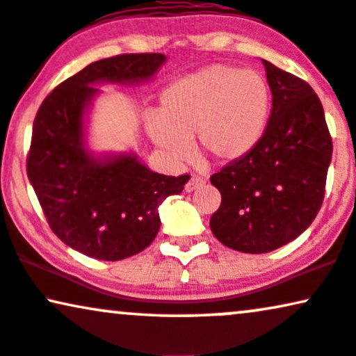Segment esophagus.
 Segmentation results:
<instances>
[{
	"label": "esophagus",
	"instance_id": "34e87169",
	"mask_svg": "<svg viewBox=\"0 0 356 356\" xmlns=\"http://www.w3.org/2000/svg\"><path fill=\"white\" fill-rule=\"evenodd\" d=\"M204 186H205L204 179H202V177H192L191 181L186 184V192H193V191H197V188H200Z\"/></svg>",
	"mask_w": 356,
	"mask_h": 356
}]
</instances>
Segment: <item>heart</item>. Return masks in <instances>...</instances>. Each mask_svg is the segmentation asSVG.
<instances>
[{"mask_svg":"<svg viewBox=\"0 0 356 356\" xmlns=\"http://www.w3.org/2000/svg\"><path fill=\"white\" fill-rule=\"evenodd\" d=\"M269 115V88L258 72L215 64L174 80L163 92L161 110L146 115L152 141L172 159L197 154L230 164L254 149Z\"/></svg>","mask_w":356,"mask_h":356,"instance_id":"heart-1","label":"heart"}]
</instances>
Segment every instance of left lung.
<instances>
[{
  "mask_svg": "<svg viewBox=\"0 0 356 356\" xmlns=\"http://www.w3.org/2000/svg\"><path fill=\"white\" fill-rule=\"evenodd\" d=\"M273 108L263 138L210 177L222 193L215 238L241 253H269L307 230L321 210L332 138L322 103L302 79L263 60Z\"/></svg>",
  "mask_w": 356,
  "mask_h": 356,
  "instance_id": "obj_1",
  "label": "left lung"
}]
</instances>
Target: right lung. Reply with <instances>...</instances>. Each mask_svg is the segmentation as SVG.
Instances as JSON below:
<instances>
[{"label": "right lung", "instance_id": "obj_1", "mask_svg": "<svg viewBox=\"0 0 356 356\" xmlns=\"http://www.w3.org/2000/svg\"><path fill=\"white\" fill-rule=\"evenodd\" d=\"M164 62V54L92 62L54 88L35 115L29 182L52 232L90 258L118 261L147 248L161 227L159 205L191 179L152 172L134 152L97 156L85 139L87 113L100 93L95 85L146 82Z\"/></svg>", "mask_w": 356, "mask_h": 356}]
</instances>
